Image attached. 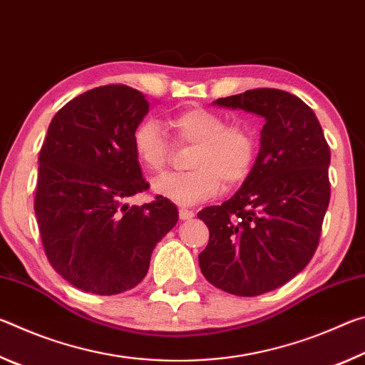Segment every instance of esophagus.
<instances>
[{
    "mask_svg": "<svg viewBox=\"0 0 365 365\" xmlns=\"http://www.w3.org/2000/svg\"><path fill=\"white\" fill-rule=\"evenodd\" d=\"M178 215H180V219H182V220H190V219H193L195 212H193V211H190V209L180 207V209H178Z\"/></svg>",
    "mask_w": 365,
    "mask_h": 365,
    "instance_id": "obj_1",
    "label": "esophagus"
}]
</instances>
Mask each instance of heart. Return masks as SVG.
<instances>
[{"label":"heart","mask_w":365,"mask_h":365,"mask_svg":"<svg viewBox=\"0 0 365 365\" xmlns=\"http://www.w3.org/2000/svg\"><path fill=\"white\" fill-rule=\"evenodd\" d=\"M178 146H195L187 174H170L153 182V191L175 205L193 206L237 187L250 175L256 159V137L250 127L232 123L205 108H191L168 120ZM133 153L141 168L160 174L169 165L174 145L159 123L146 119L132 135Z\"/></svg>","instance_id":"obj_1"}]
</instances>
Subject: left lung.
<instances>
[{"label": "left lung", "instance_id": "8db88e82", "mask_svg": "<svg viewBox=\"0 0 365 365\" xmlns=\"http://www.w3.org/2000/svg\"><path fill=\"white\" fill-rule=\"evenodd\" d=\"M265 120L261 148L242 188L197 212L209 228L202 275L237 296L285 285L317 250L330 201V148L314 110L288 91L256 88L219 98Z\"/></svg>", "mask_w": 365, "mask_h": 365}]
</instances>
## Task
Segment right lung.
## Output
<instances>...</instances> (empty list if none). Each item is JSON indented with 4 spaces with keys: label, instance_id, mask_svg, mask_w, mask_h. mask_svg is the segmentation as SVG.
Here are the masks:
<instances>
[{
    "label": "right lung",
    "instance_id": "obj_1",
    "mask_svg": "<svg viewBox=\"0 0 365 365\" xmlns=\"http://www.w3.org/2000/svg\"><path fill=\"white\" fill-rule=\"evenodd\" d=\"M148 110L138 90L98 86L58 110L41 145L34 209L43 248L53 269L86 293L137 287L154 246L178 220L163 196L125 205L150 187L132 146Z\"/></svg>",
    "mask_w": 365,
    "mask_h": 365
}]
</instances>
